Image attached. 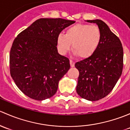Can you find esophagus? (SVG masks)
<instances>
[{
  "mask_svg": "<svg viewBox=\"0 0 130 130\" xmlns=\"http://www.w3.org/2000/svg\"><path fill=\"white\" fill-rule=\"evenodd\" d=\"M74 61H71V60H70V65H71V68H73V67L74 66Z\"/></svg>",
  "mask_w": 130,
  "mask_h": 130,
  "instance_id": "esophagus-1",
  "label": "esophagus"
}]
</instances>
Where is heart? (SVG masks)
Instances as JSON below:
<instances>
[{"mask_svg":"<svg viewBox=\"0 0 130 130\" xmlns=\"http://www.w3.org/2000/svg\"><path fill=\"white\" fill-rule=\"evenodd\" d=\"M101 41V32L98 27L85 24H77L67 29L65 35L57 37V48L62 54L72 49L74 56L87 59L94 54Z\"/></svg>","mask_w":130,"mask_h":130,"instance_id":"b5f03b06","label":"heart"}]
</instances>
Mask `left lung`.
Listing matches in <instances>:
<instances>
[{"instance_id": "8db88e82", "label": "left lung", "mask_w": 130, "mask_h": 130, "mask_svg": "<svg viewBox=\"0 0 130 130\" xmlns=\"http://www.w3.org/2000/svg\"><path fill=\"white\" fill-rule=\"evenodd\" d=\"M86 21L98 26L101 41L93 56L75 64L79 72L76 92L83 98L94 101L109 94L121 77L123 49L120 40L105 22L100 19Z\"/></svg>"}]
</instances>
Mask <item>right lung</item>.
Here are the masks:
<instances>
[{"mask_svg": "<svg viewBox=\"0 0 130 130\" xmlns=\"http://www.w3.org/2000/svg\"><path fill=\"white\" fill-rule=\"evenodd\" d=\"M74 22L41 18L14 39L10 52V75L28 97L42 101L57 92L59 81L70 68L69 59L58 53L57 37Z\"/></svg>", "mask_w": 130, "mask_h": 130, "instance_id": "right-lung-1", "label": "right lung"}]
</instances>
